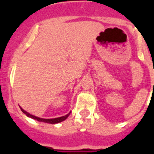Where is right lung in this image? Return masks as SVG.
<instances>
[{
	"label": "right lung",
	"mask_w": 154,
	"mask_h": 154,
	"mask_svg": "<svg viewBox=\"0 0 154 154\" xmlns=\"http://www.w3.org/2000/svg\"><path fill=\"white\" fill-rule=\"evenodd\" d=\"M20 109H21V111H22V112H24L27 117H31V118H32V119H34V120H37V121H38V122H45V123H49V124H57V123H59V122H63V121H65V120L69 116L70 112H69L68 114L65 115V116H63V117H57V118H52V119H45V118H42V117H36V116H33V115L30 114V113H29L28 112H26L25 110L23 109L21 107H20Z\"/></svg>",
	"instance_id": "obj_1"
}]
</instances>
